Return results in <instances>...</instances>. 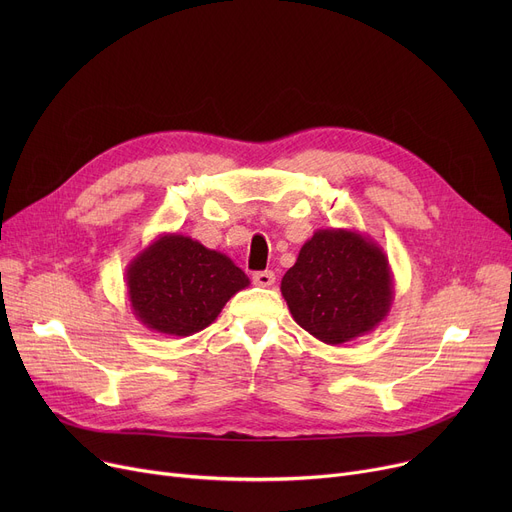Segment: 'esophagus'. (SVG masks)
Wrapping results in <instances>:
<instances>
[{
	"mask_svg": "<svg viewBox=\"0 0 512 512\" xmlns=\"http://www.w3.org/2000/svg\"><path fill=\"white\" fill-rule=\"evenodd\" d=\"M253 282H255L257 286H263V288H267V286H272V284L276 282V274H274V272H270V270H265V272H257V274H253Z\"/></svg>",
	"mask_w": 512,
	"mask_h": 512,
	"instance_id": "34e87169",
	"label": "esophagus"
}]
</instances>
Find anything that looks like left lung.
Returning <instances> with one entry per match:
<instances>
[{"label": "left lung", "instance_id": "1", "mask_svg": "<svg viewBox=\"0 0 512 512\" xmlns=\"http://www.w3.org/2000/svg\"><path fill=\"white\" fill-rule=\"evenodd\" d=\"M280 290L294 321L332 346L373 332L394 301L384 249L373 238L344 228L313 232Z\"/></svg>", "mask_w": 512, "mask_h": 512}]
</instances>
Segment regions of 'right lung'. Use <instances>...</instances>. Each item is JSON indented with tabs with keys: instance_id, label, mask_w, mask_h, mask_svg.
Returning <instances> with one entry per match:
<instances>
[{
	"instance_id": "add662e5",
	"label": "right lung",
	"mask_w": 512,
	"mask_h": 512,
	"mask_svg": "<svg viewBox=\"0 0 512 512\" xmlns=\"http://www.w3.org/2000/svg\"><path fill=\"white\" fill-rule=\"evenodd\" d=\"M249 284L230 257L184 234H159L126 267L132 315L168 336L205 330Z\"/></svg>"
}]
</instances>
